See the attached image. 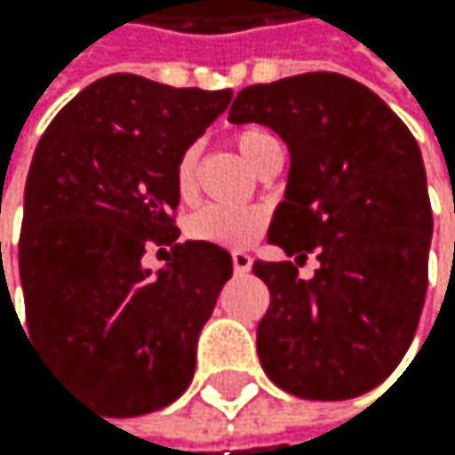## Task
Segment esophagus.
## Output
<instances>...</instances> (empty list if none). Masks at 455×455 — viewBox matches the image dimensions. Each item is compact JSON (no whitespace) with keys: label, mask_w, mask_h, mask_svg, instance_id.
<instances>
[{"label":"esophagus","mask_w":455,"mask_h":455,"mask_svg":"<svg viewBox=\"0 0 455 455\" xmlns=\"http://www.w3.org/2000/svg\"><path fill=\"white\" fill-rule=\"evenodd\" d=\"M232 265H235V273L245 275V273H251L253 259H251L248 253H243V251H235V253H232Z\"/></svg>","instance_id":"obj_1"}]
</instances>
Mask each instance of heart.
Wrapping results in <instances>:
<instances>
[{"label": "heart", "mask_w": 455, "mask_h": 455, "mask_svg": "<svg viewBox=\"0 0 455 455\" xmlns=\"http://www.w3.org/2000/svg\"><path fill=\"white\" fill-rule=\"evenodd\" d=\"M267 139L273 136L259 128H245L237 133L235 141H237L240 155L248 161V166H253L259 149L265 147ZM174 182H177V194L182 199H190L196 194V149H188L180 158L174 169ZM265 223H267V215L261 210L210 204L188 220V235L204 243H212V245H223V248H245L261 235Z\"/></svg>", "instance_id": "heart-1"}]
</instances>
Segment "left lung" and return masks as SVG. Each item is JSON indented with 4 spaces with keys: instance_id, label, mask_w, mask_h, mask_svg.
Here are the masks:
<instances>
[{
    "instance_id": "obj_1",
    "label": "left lung",
    "mask_w": 455,
    "mask_h": 455,
    "mask_svg": "<svg viewBox=\"0 0 455 455\" xmlns=\"http://www.w3.org/2000/svg\"><path fill=\"white\" fill-rule=\"evenodd\" d=\"M235 125H267L289 149L283 202L267 240L316 253L311 278L291 261H256L270 308L256 327L265 374L300 398L374 390L407 355L428 286L431 204L420 147L369 86L339 73L253 84Z\"/></svg>"
}]
</instances>
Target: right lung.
I'll list each match as a JSON object with an SVG mask.
<instances>
[{
	"instance_id": "add662e5",
	"label": "right lung",
	"mask_w": 455,
	"mask_h": 455,
	"mask_svg": "<svg viewBox=\"0 0 455 455\" xmlns=\"http://www.w3.org/2000/svg\"><path fill=\"white\" fill-rule=\"evenodd\" d=\"M232 90H174L114 73L81 90L43 133L27 177L19 273L29 336L116 418L185 393L196 341L232 256L177 243L174 169ZM172 244L152 274L147 242Z\"/></svg>"
}]
</instances>
